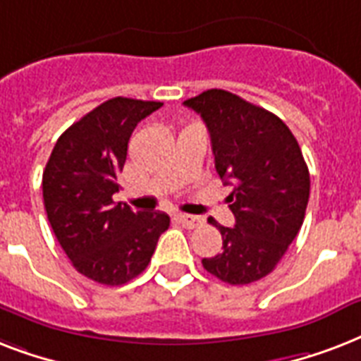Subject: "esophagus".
I'll return each mask as SVG.
<instances>
[{
    "label": "esophagus",
    "instance_id": "obj_1",
    "mask_svg": "<svg viewBox=\"0 0 361 361\" xmlns=\"http://www.w3.org/2000/svg\"><path fill=\"white\" fill-rule=\"evenodd\" d=\"M177 220L178 224H183L184 227H188V229H194V227H197L199 224H201V218L199 216H192V214H177Z\"/></svg>",
    "mask_w": 361,
    "mask_h": 361
}]
</instances>
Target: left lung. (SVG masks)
<instances>
[{"instance_id": "obj_1", "label": "left lung", "mask_w": 361, "mask_h": 361, "mask_svg": "<svg viewBox=\"0 0 361 361\" xmlns=\"http://www.w3.org/2000/svg\"><path fill=\"white\" fill-rule=\"evenodd\" d=\"M184 106L204 121L216 171L233 188L227 203L235 227L209 218L224 246L203 267L229 285L253 283L272 272L304 224L310 171L298 141L278 115L224 89Z\"/></svg>"}]
</instances>
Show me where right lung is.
<instances>
[{
    "label": "right lung",
    "mask_w": 361,
    "mask_h": 361,
    "mask_svg": "<svg viewBox=\"0 0 361 361\" xmlns=\"http://www.w3.org/2000/svg\"><path fill=\"white\" fill-rule=\"evenodd\" d=\"M162 102L115 97L68 126L42 173V197L54 235L72 267L102 285H123L151 262L169 227L166 212H134L114 203L128 140Z\"/></svg>",
    "instance_id": "add662e5"
}]
</instances>
